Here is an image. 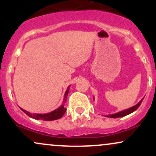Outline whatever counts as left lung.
I'll return each mask as SVG.
<instances>
[{"mask_svg":"<svg viewBox=\"0 0 156 156\" xmlns=\"http://www.w3.org/2000/svg\"><path fill=\"white\" fill-rule=\"evenodd\" d=\"M142 100L143 99H141L136 105H134V106H133V107H131V108L126 109V110H123V111H122V112L116 113V114H109V115H107L106 117H110V118H118V117H125V116H126V115H128V114H131V113L135 112V111L138 108H139V105H141V102H142Z\"/></svg>","mask_w":156,"mask_h":156,"instance_id":"obj_1","label":"left lung"}]
</instances>
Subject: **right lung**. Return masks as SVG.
<instances>
[{"label":"right lung","mask_w":156,"mask_h":156,"mask_svg":"<svg viewBox=\"0 0 156 156\" xmlns=\"http://www.w3.org/2000/svg\"><path fill=\"white\" fill-rule=\"evenodd\" d=\"M69 86L68 87L67 91H66L65 94H64L63 104L61 105L59 108L55 109V110L53 111V112L48 113V114H31V113L26 112V110H23V108H20L21 110H22L24 113H26V114H27L28 117L33 118V119H42V120H45V121H51V120H55V119H60V118L63 117L64 113L66 112V110H67V108L64 107V103H65V102H67V97L69 90Z\"/></svg>","instance_id":"right-lung-1"}]
</instances>
